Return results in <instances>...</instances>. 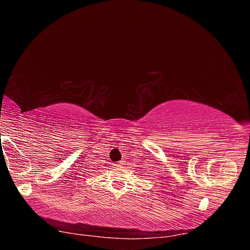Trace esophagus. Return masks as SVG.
Listing matches in <instances>:
<instances>
[{
	"instance_id": "1",
	"label": "esophagus",
	"mask_w": 250,
	"mask_h": 250,
	"mask_svg": "<svg viewBox=\"0 0 250 250\" xmlns=\"http://www.w3.org/2000/svg\"><path fill=\"white\" fill-rule=\"evenodd\" d=\"M124 164H125V161L121 160V161H119V162H117V163L115 164V167H124Z\"/></svg>"
}]
</instances>
